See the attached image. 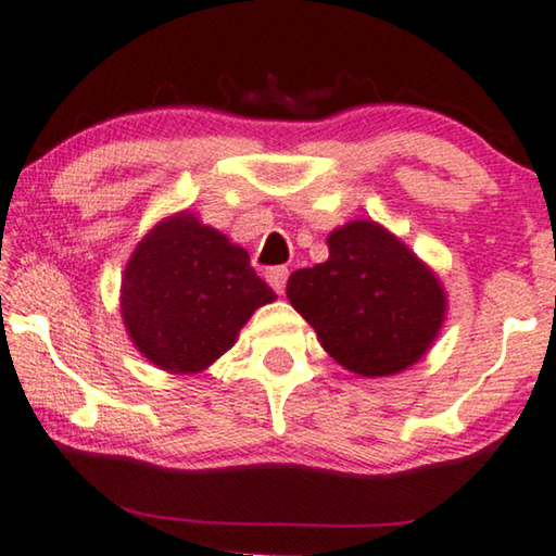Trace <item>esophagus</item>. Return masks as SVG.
Here are the masks:
<instances>
[{"label": "esophagus", "mask_w": 556, "mask_h": 556, "mask_svg": "<svg viewBox=\"0 0 556 556\" xmlns=\"http://www.w3.org/2000/svg\"><path fill=\"white\" fill-rule=\"evenodd\" d=\"M287 277H289V269L287 267H271L267 271V281L275 289L277 294H285V287H287Z\"/></svg>", "instance_id": "obj_1"}]
</instances>
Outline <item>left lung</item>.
<instances>
[{
	"mask_svg": "<svg viewBox=\"0 0 556 556\" xmlns=\"http://www.w3.org/2000/svg\"><path fill=\"white\" fill-rule=\"evenodd\" d=\"M327 244L325 264L289 277V302L354 375L387 377L412 367L442 327L439 279L375 222H350Z\"/></svg>",
	"mask_w": 556,
	"mask_h": 556,
	"instance_id": "1",
	"label": "left lung"
}]
</instances>
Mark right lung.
Instances as JSON below:
<instances>
[{
  "mask_svg": "<svg viewBox=\"0 0 556 556\" xmlns=\"http://www.w3.org/2000/svg\"><path fill=\"white\" fill-rule=\"evenodd\" d=\"M275 300L250 254L192 214H174L149 231L122 279L131 342L174 375L210 367L237 342L256 306Z\"/></svg>",
  "mask_w": 556,
  "mask_h": 556,
  "instance_id": "obj_1",
  "label": "right lung"
}]
</instances>
